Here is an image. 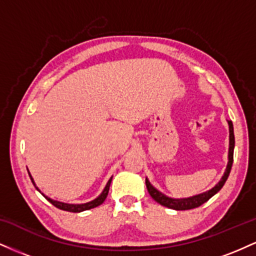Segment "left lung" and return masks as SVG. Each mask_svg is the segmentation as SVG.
Listing matches in <instances>:
<instances>
[{
	"instance_id": "8db88e82",
	"label": "left lung",
	"mask_w": 256,
	"mask_h": 256,
	"mask_svg": "<svg viewBox=\"0 0 256 256\" xmlns=\"http://www.w3.org/2000/svg\"><path fill=\"white\" fill-rule=\"evenodd\" d=\"M228 165H226L224 176L219 180L218 184H216L212 189L207 190V192L198 194V195L190 196V198H173L170 196L165 195L161 192H158L155 186H152V184L149 182L148 178H146V185L148 192L150 194V196L158 204L161 206H165L167 208H171L174 210H192V208L200 207L201 204H204V202H207L212 196L216 195V192H220L222 186H224L226 179L228 178L230 174L232 162H234V125H232L231 120H228Z\"/></svg>"
}]
</instances>
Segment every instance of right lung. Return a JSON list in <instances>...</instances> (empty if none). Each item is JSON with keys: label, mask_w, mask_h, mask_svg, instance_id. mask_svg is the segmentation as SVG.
<instances>
[{"label": "right lung", "mask_w": 256, "mask_h": 256, "mask_svg": "<svg viewBox=\"0 0 256 256\" xmlns=\"http://www.w3.org/2000/svg\"><path fill=\"white\" fill-rule=\"evenodd\" d=\"M28 176H30L32 183H34V186H36V184H34V178H32L31 173L28 172ZM112 178H110V180L107 182V184H106L104 189L102 190V192L100 194V195L98 196L96 198H94L92 201H89V202H85V204H66V202H61V201H56V200H52L50 198H48V196L44 195L43 192H40V190L38 189V188L36 186V189L40 192L42 195L46 198V200H48L49 202H50L52 204H54L55 207L58 208V210H66V212H73V213H79V212H83V210H91V208H95L98 207V206L102 204L104 202L106 198H107L108 195V192H110V182H112Z\"/></svg>", "instance_id": "obj_1"}]
</instances>
